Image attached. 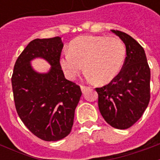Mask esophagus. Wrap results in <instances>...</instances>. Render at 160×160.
<instances>
[{"label": "esophagus", "mask_w": 160, "mask_h": 160, "mask_svg": "<svg viewBox=\"0 0 160 160\" xmlns=\"http://www.w3.org/2000/svg\"><path fill=\"white\" fill-rule=\"evenodd\" d=\"M80 88H81V91H82V92H85V91L87 90V87H86V86H83V85H81V86H80Z\"/></svg>", "instance_id": "obj_1"}]
</instances>
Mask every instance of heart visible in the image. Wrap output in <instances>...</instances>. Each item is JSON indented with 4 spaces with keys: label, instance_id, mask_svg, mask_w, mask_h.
Here are the masks:
<instances>
[{
    "label": "heart",
    "instance_id": "1",
    "mask_svg": "<svg viewBox=\"0 0 160 160\" xmlns=\"http://www.w3.org/2000/svg\"><path fill=\"white\" fill-rule=\"evenodd\" d=\"M126 56L123 42L118 37L82 36L73 39L60 64L68 78L73 79L82 69L97 84H106L120 72Z\"/></svg>",
    "mask_w": 160,
    "mask_h": 160
}]
</instances>
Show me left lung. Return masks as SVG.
<instances>
[{"mask_svg": "<svg viewBox=\"0 0 160 160\" xmlns=\"http://www.w3.org/2000/svg\"><path fill=\"white\" fill-rule=\"evenodd\" d=\"M126 45V58L117 76L96 88L98 109L111 127L126 129L137 122L150 101V68L144 49L127 33L111 30Z\"/></svg>", "mask_w": 160, "mask_h": 160, "instance_id": "1", "label": "left lung"}]
</instances>
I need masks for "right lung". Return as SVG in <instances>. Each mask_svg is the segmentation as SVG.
<instances>
[{"label": "right lung", "mask_w": 160, "mask_h": 160, "mask_svg": "<svg viewBox=\"0 0 160 160\" xmlns=\"http://www.w3.org/2000/svg\"><path fill=\"white\" fill-rule=\"evenodd\" d=\"M63 43L59 37L34 39L19 55L13 68L12 87L19 118L37 137L56 141L68 136L81 96L80 86L63 74L60 58ZM35 57L48 60V74H38L29 61Z\"/></svg>", "instance_id": "obj_1"}]
</instances>
